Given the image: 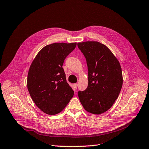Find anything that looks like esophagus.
Returning <instances> with one entry per match:
<instances>
[{
	"mask_svg": "<svg viewBox=\"0 0 149 149\" xmlns=\"http://www.w3.org/2000/svg\"><path fill=\"white\" fill-rule=\"evenodd\" d=\"M77 86H78V84H77V83H75L74 85V87L75 89L77 88Z\"/></svg>",
	"mask_w": 149,
	"mask_h": 149,
	"instance_id": "obj_1",
	"label": "esophagus"
}]
</instances>
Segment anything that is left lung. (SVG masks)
<instances>
[{"instance_id": "1", "label": "left lung", "mask_w": 149, "mask_h": 149, "mask_svg": "<svg viewBox=\"0 0 149 149\" xmlns=\"http://www.w3.org/2000/svg\"><path fill=\"white\" fill-rule=\"evenodd\" d=\"M88 70V85L79 91V98L86 110L94 114L105 113L118 99L123 78L120 63L105 45L97 41L79 42Z\"/></svg>"}]
</instances>
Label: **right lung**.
<instances>
[{"instance_id": "obj_1", "label": "right lung", "mask_w": 149, "mask_h": 149, "mask_svg": "<svg viewBox=\"0 0 149 149\" xmlns=\"http://www.w3.org/2000/svg\"><path fill=\"white\" fill-rule=\"evenodd\" d=\"M77 43H53L44 47L32 61L27 88L35 105L44 113L62 111L72 98L74 91L67 83L63 64Z\"/></svg>"}]
</instances>
